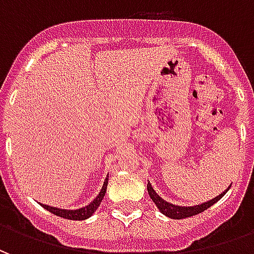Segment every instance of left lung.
<instances>
[{
	"label": "left lung",
	"instance_id": "obj_1",
	"mask_svg": "<svg viewBox=\"0 0 254 254\" xmlns=\"http://www.w3.org/2000/svg\"><path fill=\"white\" fill-rule=\"evenodd\" d=\"M147 190H148V194L152 198V201L156 204V207L159 208L160 212L165 213L166 216L173 219H185L189 218V216H194L197 213H201L202 211H205L207 208H209L211 205H213L215 202L218 201V200H220L224 196V193L227 191H223L222 194H219V196H216L212 200L204 202V204H200V205H194V207H178V205H173L170 202L165 201L162 197H159V194H156V191L154 190V188L151 187L149 182L148 185H147Z\"/></svg>",
	"mask_w": 254,
	"mask_h": 254
}]
</instances>
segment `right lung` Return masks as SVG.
Returning <instances> with one entry per match:
<instances>
[{
    "instance_id": "add662e5",
    "label": "right lung",
    "mask_w": 254,
    "mask_h": 254,
    "mask_svg": "<svg viewBox=\"0 0 254 254\" xmlns=\"http://www.w3.org/2000/svg\"><path fill=\"white\" fill-rule=\"evenodd\" d=\"M107 182L109 180H106L105 184H103V187H102V190L100 193L98 194V197L95 198L94 201L88 204L87 207H83L80 208V209H76V211H70V209H61V208H54V207H49V205H43L45 209L47 211H50L54 215H57L60 218H65V219H69V220H84V219L89 218L92 213L98 209V207L100 205V202L103 200V197L106 194V189H107Z\"/></svg>"
}]
</instances>
